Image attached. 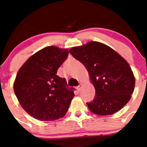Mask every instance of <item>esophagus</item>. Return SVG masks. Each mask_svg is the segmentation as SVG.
Here are the masks:
<instances>
[{
  "label": "esophagus",
  "instance_id": "esophagus-1",
  "mask_svg": "<svg viewBox=\"0 0 147 147\" xmlns=\"http://www.w3.org/2000/svg\"><path fill=\"white\" fill-rule=\"evenodd\" d=\"M81 88H82V85H80L77 88H76V90H78V92H80V90H81Z\"/></svg>",
  "mask_w": 147,
  "mask_h": 147
}]
</instances>
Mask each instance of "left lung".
<instances>
[{"label":"left lung","mask_w":147,"mask_h":147,"mask_svg":"<svg viewBox=\"0 0 147 147\" xmlns=\"http://www.w3.org/2000/svg\"><path fill=\"white\" fill-rule=\"evenodd\" d=\"M69 52L85 65L95 88L94 99L87 103L92 113L111 115L127 105L136 80L129 65L120 54L96 41L71 48Z\"/></svg>","instance_id":"obj_1"}]
</instances>
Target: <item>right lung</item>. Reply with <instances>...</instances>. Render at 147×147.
<instances>
[{
  "mask_svg": "<svg viewBox=\"0 0 147 147\" xmlns=\"http://www.w3.org/2000/svg\"><path fill=\"white\" fill-rule=\"evenodd\" d=\"M67 56V49L48 46L31 56L18 71L14 91L22 107L34 119L57 120L67 113L74 93L57 72Z\"/></svg>",
  "mask_w": 147,
  "mask_h": 147,
  "instance_id": "obj_1",
  "label": "right lung"
}]
</instances>
